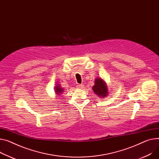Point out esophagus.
Here are the masks:
<instances>
[{
  "label": "esophagus",
  "mask_w": 159,
  "mask_h": 159,
  "mask_svg": "<svg viewBox=\"0 0 159 159\" xmlns=\"http://www.w3.org/2000/svg\"><path fill=\"white\" fill-rule=\"evenodd\" d=\"M83 88H84L83 84H78V85L77 86V89H82Z\"/></svg>",
  "instance_id": "34e87169"
}]
</instances>
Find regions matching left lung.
Segmentation results:
<instances>
[{"label":"left lung","mask_w":159,"mask_h":159,"mask_svg":"<svg viewBox=\"0 0 159 159\" xmlns=\"http://www.w3.org/2000/svg\"><path fill=\"white\" fill-rule=\"evenodd\" d=\"M92 89L99 98H105L109 94L107 83L101 77H97L94 80V84Z\"/></svg>","instance_id":"left-lung-1"}]
</instances>
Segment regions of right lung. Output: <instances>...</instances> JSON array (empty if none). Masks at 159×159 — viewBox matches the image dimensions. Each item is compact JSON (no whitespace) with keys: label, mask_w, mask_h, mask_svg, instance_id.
<instances>
[{"label":"right lung","mask_w":159,"mask_h":159,"mask_svg":"<svg viewBox=\"0 0 159 159\" xmlns=\"http://www.w3.org/2000/svg\"><path fill=\"white\" fill-rule=\"evenodd\" d=\"M54 91L57 96H59V95L62 94V93L65 91V89L60 86V84H57V85L54 87Z\"/></svg>","instance_id":"obj_1"}]
</instances>
